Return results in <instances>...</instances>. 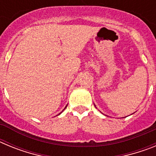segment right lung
I'll return each mask as SVG.
<instances>
[{"instance_id":"obj_1","label":"right lung","mask_w":156,"mask_h":156,"mask_svg":"<svg viewBox=\"0 0 156 156\" xmlns=\"http://www.w3.org/2000/svg\"><path fill=\"white\" fill-rule=\"evenodd\" d=\"M66 107H67V106H66ZM65 108H64V109H65ZM59 114H60V113H59Z\"/></svg>"}]
</instances>
